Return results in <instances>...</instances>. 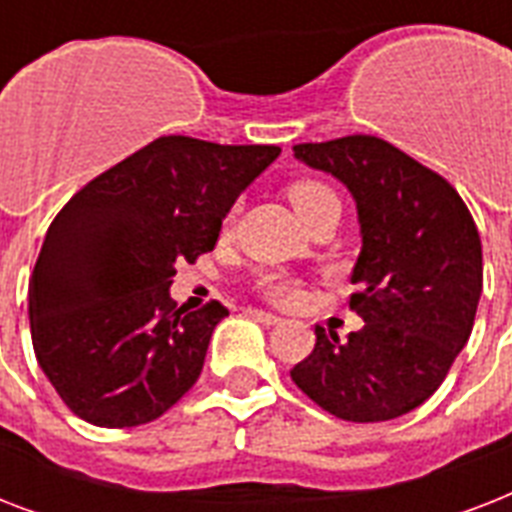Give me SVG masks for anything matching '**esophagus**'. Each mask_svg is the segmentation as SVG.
Returning <instances> with one entry per match:
<instances>
[{
  "mask_svg": "<svg viewBox=\"0 0 512 512\" xmlns=\"http://www.w3.org/2000/svg\"><path fill=\"white\" fill-rule=\"evenodd\" d=\"M247 316L249 319H255L257 324H263V327H276V324H281L279 316H273V313L268 311H257V308H247Z\"/></svg>",
  "mask_w": 512,
  "mask_h": 512,
  "instance_id": "esophagus-1",
  "label": "esophagus"
}]
</instances>
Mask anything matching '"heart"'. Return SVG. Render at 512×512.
Segmentation results:
<instances>
[{"label":"heart","mask_w":512,"mask_h":512,"mask_svg":"<svg viewBox=\"0 0 512 512\" xmlns=\"http://www.w3.org/2000/svg\"><path fill=\"white\" fill-rule=\"evenodd\" d=\"M287 196L300 217H308L313 209L319 207V204H324V201L337 199L335 193H332V188L319 183V180H295V183H289ZM263 289L273 303H281V305L295 303L297 295H300L295 284L287 279H281V276H265Z\"/></svg>","instance_id":"1"}]
</instances>
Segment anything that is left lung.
I'll return each instance as SVG.
<instances>
[{"label": "left lung", "instance_id": "1", "mask_svg": "<svg viewBox=\"0 0 512 512\" xmlns=\"http://www.w3.org/2000/svg\"><path fill=\"white\" fill-rule=\"evenodd\" d=\"M297 162L337 177L356 201L361 252L350 308L364 327L316 348L292 380L348 422H385L428 401L465 348L484 287L481 236L444 177L372 135L300 143Z\"/></svg>", "mask_w": 512, "mask_h": 512}]
</instances>
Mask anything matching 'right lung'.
Listing matches in <instances>:
<instances>
[{
  "mask_svg": "<svg viewBox=\"0 0 512 512\" xmlns=\"http://www.w3.org/2000/svg\"><path fill=\"white\" fill-rule=\"evenodd\" d=\"M279 154L167 135L60 209L28 281V321L36 361L76 417L135 428L193 388L228 311L175 308V265L215 249L241 191Z\"/></svg>",
  "mask_w": 512,
  "mask_h": 512,
  "instance_id": "add662e5",
  "label": "right lung"
}]
</instances>
